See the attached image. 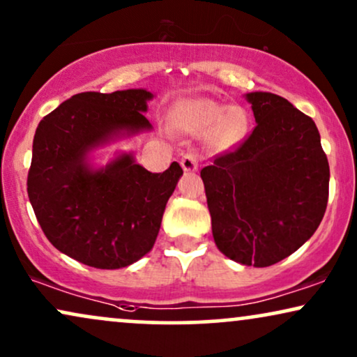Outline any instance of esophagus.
<instances>
[{"label": "esophagus", "instance_id": "1", "mask_svg": "<svg viewBox=\"0 0 357 357\" xmlns=\"http://www.w3.org/2000/svg\"><path fill=\"white\" fill-rule=\"evenodd\" d=\"M181 166L184 171H188V173H194V171H197L199 165H197L196 153H186V155L181 158Z\"/></svg>", "mask_w": 357, "mask_h": 357}]
</instances>
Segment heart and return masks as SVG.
<instances>
[{"mask_svg":"<svg viewBox=\"0 0 357 357\" xmlns=\"http://www.w3.org/2000/svg\"><path fill=\"white\" fill-rule=\"evenodd\" d=\"M186 126L196 133L214 132L215 143L220 146H232L245 135L249 128V116L242 108L212 98H197L184 107Z\"/></svg>","mask_w":357,"mask_h":357,"instance_id":"heart-1","label":"heart"}]
</instances>
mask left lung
I'll return each mask as SVG.
<instances>
[{"label":"left lung","mask_w":357,"mask_h":357,"mask_svg":"<svg viewBox=\"0 0 357 357\" xmlns=\"http://www.w3.org/2000/svg\"><path fill=\"white\" fill-rule=\"evenodd\" d=\"M257 126L201 171L212 236L225 257L270 267L313 236L328 204L329 165L314 121L287 98L245 93Z\"/></svg>","instance_id":"left-lung-1"}]
</instances>
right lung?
Segmentation results:
<instances>
[{
  "mask_svg": "<svg viewBox=\"0 0 357 357\" xmlns=\"http://www.w3.org/2000/svg\"><path fill=\"white\" fill-rule=\"evenodd\" d=\"M146 89L72 96L36 128L28 196L49 242L89 267H128L153 249L161 219L183 169L163 173L116 151L105 166L93 153L151 132Z\"/></svg>",
  "mask_w": 357,
  "mask_h": 357,
  "instance_id": "obj_1",
  "label": "right lung"
}]
</instances>
